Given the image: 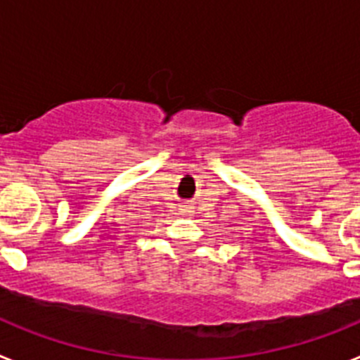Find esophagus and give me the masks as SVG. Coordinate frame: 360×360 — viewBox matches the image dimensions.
<instances>
[{
	"mask_svg": "<svg viewBox=\"0 0 360 360\" xmlns=\"http://www.w3.org/2000/svg\"><path fill=\"white\" fill-rule=\"evenodd\" d=\"M182 214H186V216H193V211H191V207H187V205H186V207L182 209Z\"/></svg>",
	"mask_w": 360,
	"mask_h": 360,
	"instance_id": "1",
	"label": "esophagus"
}]
</instances>
